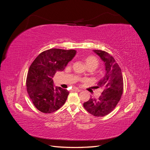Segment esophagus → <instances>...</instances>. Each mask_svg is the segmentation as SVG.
<instances>
[{
	"mask_svg": "<svg viewBox=\"0 0 150 150\" xmlns=\"http://www.w3.org/2000/svg\"><path fill=\"white\" fill-rule=\"evenodd\" d=\"M72 90H73L74 91H75V92H80L81 91V89H79L78 88H73V89H72Z\"/></svg>",
	"mask_w": 150,
	"mask_h": 150,
	"instance_id": "1",
	"label": "esophagus"
}]
</instances>
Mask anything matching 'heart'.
<instances>
[{
	"mask_svg": "<svg viewBox=\"0 0 150 150\" xmlns=\"http://www.w3.org/2000/svg\"><path fill=\"white\" fill-rule=\"evenodd\" d=\"M83 60L85 62V64L88 67V69H93L94 70L95 69L98 67L99 64V61L98 60V59L94 56H88L84 57Z\"/></svg>",
	"mask_w": 150,
	"mask_h": 150,
	"instance_id": "1",
	"label": "heart"
}]
</instances>
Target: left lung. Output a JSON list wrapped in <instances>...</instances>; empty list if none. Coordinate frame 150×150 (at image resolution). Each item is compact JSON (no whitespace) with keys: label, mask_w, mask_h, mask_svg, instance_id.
<instances>
[{"label":"left lung","mask_w":150,"mask_h":150,"mask_svg":"<svg viewBox=\"0 0 150 150\" xmlns=\"http://www.w3.org/2000/svg\"><path fill=\"white\" fill-rule=\"evenodd\" d=\"M104 61L106 74L99 81L96 88L103 91L98 98H90L83 104L84 108L94 116H104L114 110L123 92V78L121 68L110 54L101 50H94Z\"/></svg>","instance_id":"1"}]
</instances>
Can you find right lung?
I'll return each instance as SVG.
<instances>
[{"label":"right lung","mask_w":150,"mask_h":150,"mask_svg":"<svg viewBox=\"0 0 150 150\" xmlns=\"http://www.w3.org/2000/svg\"><path fill=\"white\" fill-rule=\"evenodd\" d=\"M75 50L50 49L40 53L32 63L26 79L27 91L34 106L44 113L58 110L65 103L69 91L54 87L53 77L65 69Z\"/></svg>","instance_id":"obj_1"}]
</instances>
